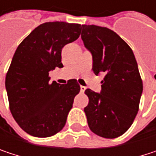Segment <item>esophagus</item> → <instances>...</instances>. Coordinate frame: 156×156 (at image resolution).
<instances>
[{"mask_svg":"<svg viewBox=\"0 0 156 156\" xmlns=\"http://www.w3.org/2000/svg\"><path fill=\"white\" fill-rule=\"evenodd\" d=\"M80 90H81V92H84V91L86 90V87H84V86H80Z\"/></svg>","mask_w":156,"mask_h":156,"instance_id":"esophagus-1","label":"esophagus"}]
</instances>
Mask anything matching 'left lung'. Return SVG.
I'll return each mask as SVG.
<instances>
[{"label":"left lung","mask_w":156,"mask_h":156,"mask_svg":"<svg viewBox=\"0 0 156 156\" xmlns=\"http://www.w3.org/2000/svg\"><path fill=\"white\" fill-rule=\"evenodd\" d=\"M81 39L93 57L92 70L105 73L101 93L87 88L84 108L90 130L105 138H116L132 126L143 92V81L132 48L115 31L82 25Z\"/></svg>","instance_id":"left-lung-1"}]
</instances>
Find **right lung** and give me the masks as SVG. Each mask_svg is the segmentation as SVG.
<instances>
[{"mask_svg":"<svg viewBox=\"0 0 156 156\" xmlns=\"http://www.w3.org/2000/svg\"><path fill=\"white\" fill-rule=\"evenodd\" d=\"M81 25L45 22L18 46L5 78L11 113L20 127L36 137H49L66 125L74 98L80 91L77 79L65 85L49 82V71L62 68L61 50L80 35Z\"/></svg>","mask_w":156,"mask_h":156,"instance_id":"right-lung-1","label":"right lung"}]
</instances>
